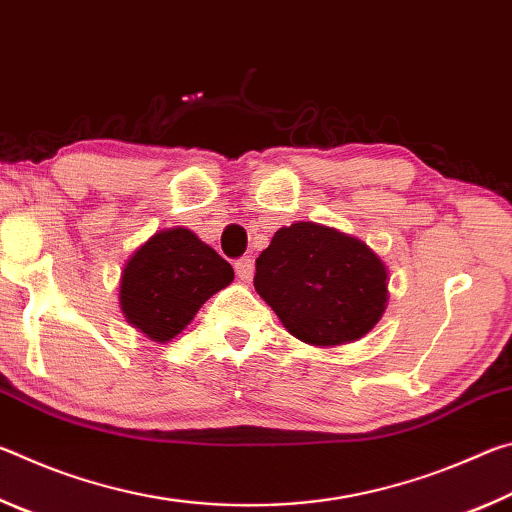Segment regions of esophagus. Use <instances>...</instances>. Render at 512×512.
Returning a JSON list of instances; mask_svg holds the SVG:
<instances>
[{
    "label": "esophagus",
    "instance_id": "1",
    "mask_svg": "<svg viewBox=\"0 0 512 512\" xmlns=\"http://www.w3.org/2000/svg\"><path fill=\"white\" fill-rule=\"evenodd\" d=\"M235 271L244 282H250L255 275V262L250 257H239L235 262Z\"/></svg>",
    "mask_w": 512,
    "mask_h": 512
}]
</instances>
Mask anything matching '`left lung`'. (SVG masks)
Wrapping results in <instances>:
<instances>
[{
	"mask_svg": "<svg viewBox=\"0 0 512 512\" xmlns=\"http://www.w3.org/2000/svg\"><path fill=\"white\" fill-rule=\"evenodd\" d=\"M255 289L296 339L343 345L386 307V266L363 241L309 221L280 228L255 262Z\"/></svg>",
	"mask_w": 512,
	"mask_h": 512,
	"instance_id": "left-lung-1",
	"label": "left lung"
}]
</instances>
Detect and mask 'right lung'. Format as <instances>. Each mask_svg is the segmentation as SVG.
<instances>
[{
    "instance_id": "right-lung-1",
    "label": "right lung",
    "mask_w": 512,
    "mask_h": 512,
    "mask_svg": "<svg viewBox=\"0 0 512 512\" xmlns=\"http://www.w3.org/2000/svg\"><path fill=\"white\" fill-rule=\"evenodd\" d=\"M232 277V266L194 232L162 230L128 259L119 287L121 311L149 339L167 343Z\"/></svg>"
}]
</instances>
